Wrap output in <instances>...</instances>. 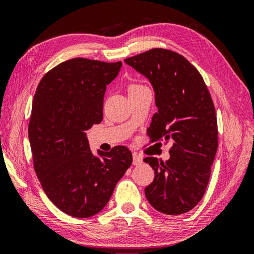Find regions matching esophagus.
Returning a JSON list of instances; mask_svg holds the SVG:
<instances>
[{
    "label": "esophagus",
    "instance_id": "obj_1",
    "mask_svg": "<svg viewBox=\"0 0 254 254\" xmlns=\"http://www.w3.org/2000/svg\"><path fill=\"white\" fill-rule=\"evenodd\" d=\"M143 162V158L137 153H133V165L134 166H139Z\"/></svg>",
    "mask_w": 254,
    "mask_h": 254
}]
</instances>
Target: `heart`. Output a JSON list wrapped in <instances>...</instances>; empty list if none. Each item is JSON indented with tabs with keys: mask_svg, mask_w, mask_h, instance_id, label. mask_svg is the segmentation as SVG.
Instances as JSON below:
<instances>
[{
	"mask_svg": "<svg viewBox=\"0 0 254 254\" xmlns=\"http://www.w3.org/2000/svg\"><path fill=\"white\" fill-rule=\"evenodd\" d=\"M141 87H144V86L142 85H137V84H133L130 86V91H132V89H136V88H141Z\"/></svg>",
	"mask_w": 254,
	"mask_h": 254,
	"instance_id": "b5f03b06",
	"label": "heart"
}]
</instances>
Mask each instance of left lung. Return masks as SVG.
Here are the masks:
<instances>
[{
	"mask_svg": "<svg viewBox=\"0 0 254 254\" xmlns=\"http://www.w3.org/2000/svg\"><path fill=\"white\" fill-rule=\"evenodd\" d=\"M151 83L158 112L148 128L151 142L173 141L167 161L147 157L154 170L144 189L154 209L187 213L205 194L217 150V120L203 77L184 56L154 48L124 60Z\"/></svg>",
	"mask_w": 254,
	"mask_h": 254,
	"instance_id": "1",
	"label": "left lung"
}]
</instances>
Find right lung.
Wrapping results in <instances>:
<instances>
[{"instance_id":"add662e5","label":"right lung","mask_w":254,"mask_h":254,"mask_svg":"<svg viewBox=\"0 0 254 254\" xmlns=\"http://www.w3.org/2000/svg\"><path fill=\"white\" fill-rule=\"evenodd\" d=\"M121 66L69 59L47 72L34 94L29 122L34 171L48 198L70 216L101 212L132 163L124 145L94 156L86 135L102 122L106 86Z\"/></svg>"}]
</instances>
